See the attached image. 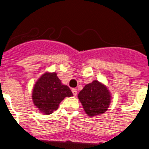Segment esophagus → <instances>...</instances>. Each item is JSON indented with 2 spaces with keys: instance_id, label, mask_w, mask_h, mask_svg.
Listing matches in <instances>:
<instances>
[{
  "instance_id": "esophagus-1",
  "label": "esophagus",
  "mask_w": 149,
  "mask_h": 149,
  "mask_svg": "<svg viewBox=\"0 0 149 149\" xmlns=\"http://www.w3.org/2000/svg\"><path fill=\"white\" fill-rule=\"evenodd\" d=\"M72 93H73L74 95V96L77 95V90H76L75 89H72Z\"/></svg>"
}]
</instances>
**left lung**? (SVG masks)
Wrapping results in <instances>:
<instances>
[{
    "label": "left lung",
    "instance_id": "1",
    "mask_svg": "<svg viewBox=\"0 0 149 149\" xmlns=\"http://www.w3.org/2000/svg\"><path fill=\"white\" fill-rule=\"evenodd\" d=\"M77 98L85 113L93 117L104 113L108 110L112 96L106 85L94 80L83 88Z\"/></svg>",
    "mask_w": 149,
    "mask_h": 149
}]
</instances>
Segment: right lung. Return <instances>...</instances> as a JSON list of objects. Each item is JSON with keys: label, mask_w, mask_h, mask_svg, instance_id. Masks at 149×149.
<instances>
[{"label": "right lung", "mask_w": 149, "mask_h": 149, "mask_svg": "<svg viewBox=\"0 0 149 149\" xmlns=\"http://www.w3.org/2000/svg\"><path fill=\"white\" fill-rule=\"evenodd\" d=\"M72 95L71 89L62 84L56 72H45L35 83L32 92L34 105L45 115L54 113L65 97Z\"/></svg>", "instance_id": "right-lung-1"}]
</instances>
